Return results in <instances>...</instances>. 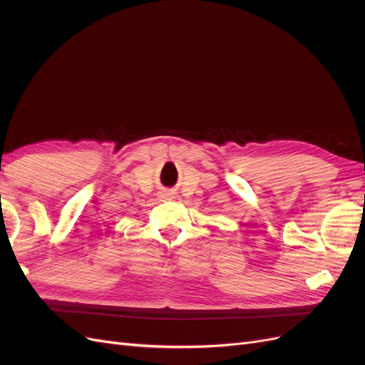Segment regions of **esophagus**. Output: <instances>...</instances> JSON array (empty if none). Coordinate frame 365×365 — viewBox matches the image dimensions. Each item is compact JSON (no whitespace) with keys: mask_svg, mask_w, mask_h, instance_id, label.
Instances as JSON below:
<instances>
[{"mask_svg":"<svg viewBox=\"0 0 365 365\" xmlns=\"http://www.w3.org/2000/svg\"><path fill=\"white\" fill-rule=\"evenodd\" d=\"M161 197H163V200H173L175 193H172V190H163Z\"/></svg>","mask_w":365,"mask_h":365,"instance_id":"obj_1","label":"esophagus"}]
</instances>
